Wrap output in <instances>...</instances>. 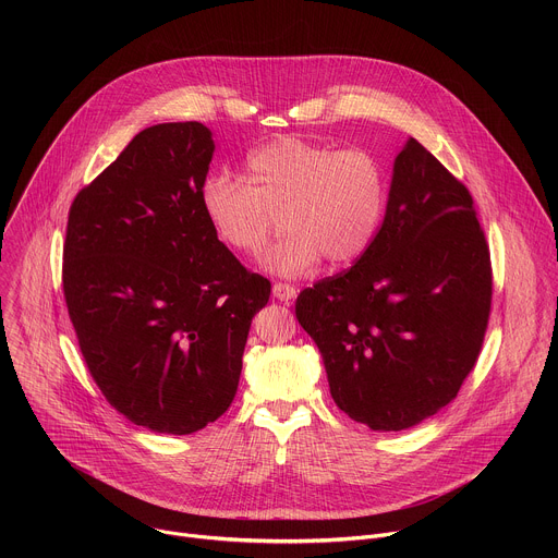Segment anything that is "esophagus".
Segmentation results:
<instances>
[{"label":"esophagus","mask_w":558,"mask_h":558,"mask_svg":"<svg viewBox=\"0 0 558 558\" xmlns=\"http://www.w3.org/2000/svg\"><path fill=\"white\" fill-rule=\"evenodd\" d=\"M295 295H298V289L293 284H289V282H276L274 284V298H278L282 302H291Z\"/></svg>","instance_id":"1"}]
</instances>
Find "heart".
<instances>
[{"mask_svg":"<svg viewBox=\"0 0 558 558\" xmlns=\"http://www.w3.org/2000/svg\"><path fill=\"white\" fill-rule=\"evenodd\" d=\"M388 179L379 158L298 136L274 138L247 156V181L209 172L198 190L201 211L216 241L256 256L280 220L284 233L265 265L300 276L323 258L342 267L360 260L384 220Z\"/></svg>","mask_w":558,"mask_h":558,"instance_id":"obj_1","label":"heart"}]
</instances>
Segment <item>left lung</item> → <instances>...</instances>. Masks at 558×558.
<instances>
[{
    "label": "left lung",
    "mask_w": 558,
    "mask_h": 558,
    "mask_svg": "<svg viewBox=\"0 0 558 558\" xmlns=\"http://www.w3.org/2000/svg\"><path fill=\"white\" fill-rule=\"evenodd\" d=\"M490 304L474 201L411 138L371 250L300 291L295 317L323 353L338 409L373 430H404L454 400L482 353Z\"/></svg>",
    "instance_id": "left-lung-1"
}]
</instances>
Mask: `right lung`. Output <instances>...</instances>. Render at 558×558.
Segmentation results:
<instances>
[{
  "label": "right lung",
  "mask_w": 558,
  "mask_h": 558,
  "mask_svg": "<svg viewBox=\"0 0 558 558\" xmlns=\"http://www.w3.org/2000/svg\"><path fill=\"white\" fill-rule=\"evenodd\" d=\"M211 154L198 121L145 128L68 214L61 280L78 349L110 407L154 433L190 435L229 409L271 293L201 211Z\"/></svg>",
  "instance_id": "1"
}]
</instances>
